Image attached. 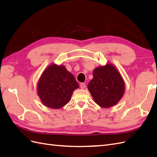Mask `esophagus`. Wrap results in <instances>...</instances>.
Here are the masks:
<instances>
[{"mask_svg": "<svg viewBox=\"0 0 157 157\" xmlns=\"http://www.w3.org/2000/svg\"><path fill=\"white\" fill-rule=\"evenodd\" d=\"M79 87L81 89H84V88L86 87V84L84 83H81L79 84Z\"/></svg>", "mask_w": 157, "mask_h": 157, "instance_id": "obj_1", "label": "esophagus"}]
</instances>
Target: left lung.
Masks as SVG:
<instances>
[{"instance_id": "1", "label": "left lung", "mask_w": 157, "mask_h": 157, "mask_svg": "<svg viewBox=\"0 0 157 157\" xmlns=\"http://www.w3.org/2000/svg\"><path fill=\"white\" fill-rule=\"evenodd\" d=\"M87 86L95 102L102 107L117 104L123 97L124 83L119 72L111 64L95 68Z\"/></svg>"}]
</instances>
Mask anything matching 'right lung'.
Wrapping results in <instances>:
<instances>
[{
    "instance_id": "1",
    "label": "right lung",
    "mask_w": 157,
    "mask_h": 157,
    "mask_svg": "<svg viewBox=\"0 0 157 157\" xmlns=\"http://www.w3.org/2000/svg\"><path fill=\"white\" fill-rule=\"evenodd\" d=\"M79 87L74 76L63 66L52 64L44 71L38 83V94L46 106L59 109L70 101Z\"/></svg>"
}]
</instances>
